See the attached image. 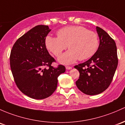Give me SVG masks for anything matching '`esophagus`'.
Segmentation results:
<instances>
[{"instance_id": "1", "label": "esophagus", "mask_w": 125, "mask_h": 125, "mask_svg": "<svg viewBox=\"0 0 125 125\" xmlns=\"http://www.w3.org/2000/svg\"><path fill=\"white\" fill-rule=\"evenodd\" d=\"M66 69H72V67L71 66H66Z\"/></svg>"}]
</instances>
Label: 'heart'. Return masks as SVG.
<instances>
[{"instance_id": "obj_1", "label": "heart", "mask_w": 125, "mask_h": 125, "mask_svg": "<svg viewBox=\"0 0 125 125\" xmlns=\"http://www.w3.org/2000/svg\"><path fill=\"white\" fill-rule=\"evenodd\" d=\"M57 35V37L47 36L45 45L56 57H59L68 45L69 50L59 58L62 63L71 64L78 59L83 60L90 58L98 48L97 34L83 26H67L59 29Z\"/></svg>"}]
</instances>
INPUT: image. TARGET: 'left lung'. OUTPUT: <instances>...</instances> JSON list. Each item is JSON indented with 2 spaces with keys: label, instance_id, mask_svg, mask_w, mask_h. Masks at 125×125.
I'll list each match as a JSON object with an SVG mask.
<instances>
[{
  "label": "left lung",
  "instance_id": "8db88e82",
  "mask_svg": "<svg viewBox=\"0 0 125 125\" xmlns=\"http://www.w3.org/2000/svg\"><path fill=\"white\" fill-rule=\"evenodd\" d=\"M99 38L98 50L87 61L74 66L80 73L75 82L80 91L88 95L103 92L111 84L118 65L115 42L99 27H96Z\"/></svg>",
  "mask_w": 125,
  "mask_h": 125
}]
</instances>
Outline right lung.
I'll return each instance as SVG.
<instances>
[{"instance_id": "obj_1", "label": "right lung", "mask_w": 125, "mask_h": 125, "mask_svg": "<svg viewBox=\"0 0 125 125\" xmlns=\"http://www.w3.org/2000/svg\"><path fill=\"white\" fill-rule=\"evenodd\" d=\"M51 31L48 26L38 25L18 38L10 54V66L14 81L22 93L30 98L42 99L53 94L57 77L65 72L63 65L52 66L54 59L45 46Z\"/></svg>"}]
</instances>
